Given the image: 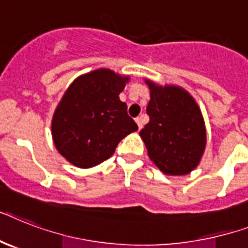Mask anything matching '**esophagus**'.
Segmentation results:
<instances>
[{"label":"esophagus","mask_w":248,"mask_h":248,"mask_svg":"<svg viewBox=\"0 0 248 248\" xmlns=\"http://www.w3.org/2000/svg\"><path fill=\"white\" fill-rule=\"evenodd\" d=\"M135 121H136V124H138L139 130H141V128H142V118L141 117H136V118H135Z\"/></svg>","instance_id":"esophagus-1"}]
</instances>
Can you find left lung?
Returning <instances> with one entry per match:
<instances>
[{"mask_svg": "<svg viewBox=\"0 0 248 248\" xmlns=\"http://www.w3.org/2000/svg\"><path fill=\"white\" fill-rule=\"evenodd\" d=\"M145 82L150 89L146 108L150 121L140 136L149 158L168 176L187 174L199 166L206 145L200 108L183 88Z\"/></svg>", "mask_w": 248, "mask_h": 248, "instance_id": "8db88e82", "label": "left lung"}]
</instances>
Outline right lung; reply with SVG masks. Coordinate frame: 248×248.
<instances>
[{"instance_id":"add662e5","label":"right lung","mask_w":248,"mask_h":248,"mask_svg":"<svg viewBox=\"0 0 248 248\" xmlns=\"http://www.w3.org/2000/svg\"><path fill=\"white\" fill-rule=\"evenodd\" d=\"M128 76L98 68L78 76L62 96L52 118L58 153L78 168H92L113 155L118 142L138 130L120 100Z\"/></svg>"}]
</instances>
